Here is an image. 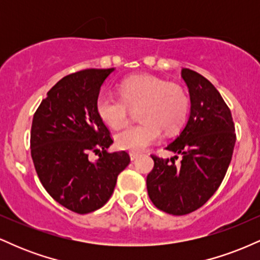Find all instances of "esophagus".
Instances as JSON below:
<instances>
[{"label":"esophagus","instance_id":"1","mask_svg":"<svg viewBox=\"0 0 260 260\" xmlns=\"http://www.w3.org/2000/svg\"><path fill=\"white\" fill-rule=\"evenodd\" d=\"M129 156H131V160H136L137 157L139 156V153H133V151H131Z\"/></svg>","mask_w":260,"mask_h":260}]
</instances>
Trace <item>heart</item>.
Masks as SVG:
<instances>
[{"label": "heart", "instance_id": "1", "mask_svg": "<svg viewBox=\"0 0 260 260\" xmlns=\"http://www.w3.org/2000/svg\"><path fill=\"white\" fill-rule=\"evenodd\" d=\"M121 98L103 92L95 110L107 126L126 124L129 107H139L142 123L123 128L115 136L122 150L139 153L160 139L162 129L172 133L180 129L188 113V98L180 86L168 84L150 76H136L120 84Z\"/></svg>", "mask_w": 260, "mask_h": 260}]
</instances>
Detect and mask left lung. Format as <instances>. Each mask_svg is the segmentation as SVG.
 Returning a JSON list of instances; mask_svg holds the SVG:
<instances>
[{
  "instance_id": "1",
  "label": "left lung",
  "mask_w": 260,
  "mask_h": 260,
  "mask_svg": "<svg viewBox=\"0 0 260 260\" xmlns=\"http://www.w3.org/2000/svg\"><path fill=\"white\" fill-rule=\"evenodd\" d=\"M190 99L186 126L168 145L171 159L151 156L154 169L147 177L150 201L172 215H186L207 203L225 177L236 134L231 111L225 101L202 74L182 68ZM182 156L178 166L177 155Z\"/></svg>"
}]
</instances>
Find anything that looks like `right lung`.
I'll return each instance as SVG.
<instances>
[{"instance_id": "right-lung-1", "label": "right lung", "mask_w": 260, "mask_h": 260, "mask_svg": "<svg viewBox=\"0 0 260 260\" xmlns=\"http://www.w3.org/2000/svg\"><path fill=\"white\" fill-rule=\"evenodd\" d=\"M113 71L85 70L63 77L32 118L30 148L39 180L56 202L74 213L104 207L131 161L126 151L107 153L113 140L95 110L101 85ZM90 151L100 154L98 160H88Z\"/></svg>"}]
</instances>
